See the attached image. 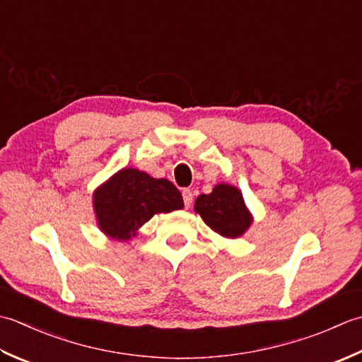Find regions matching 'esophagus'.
Instances as JSON below:
<instances>
[{"label": "esophagus", "instance_id": "obj_1", "mask_svg": "<svg viewBox=\"0 0 362 362\" xmlns=\"http://www.w3.org/2000/svg\"><path fill=\"white\" fill-rule=\"evenodd\" d=\"M182 200H184V206H186V208H190V203H192V200H194L192 190H189V189L182 190Z\"/></svg>", "mask_w": 362, "mask_h": 362}]
</instances>
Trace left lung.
Listing matches in <instances>:
<instances>
[{"label":"left lung","mask_w":362,"mask_h":362,"mask_svg":"<svg viewBox=\"0 0 362 362\" xmlns=\"http://www.w3.org/2000/svg\"><path fill=\"white\" fill-rule=\"evenodd\" d=\"M194 209L214 233L226 239L240 238L253 223L242 192L226 182L216 184L211 194L198 197Z\"/></svg>","instance_id":"left-lung-1"}]
</instances>
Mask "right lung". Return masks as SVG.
<instances>
[{"label": "right lung", "mask_w": 362, "mask_h": 362, "mask_svg": "<svg viewBox=\"0 0 362 362\" xmlns=\"http://www.w3.org/2000/svg\"><path fill=\"white\" fill-rule=\"evenodd\" d=\"M92 203L100 231L120 242L136 238L140 226L156 214L184 208L180 190L170 181L132 167L122 168L95 189Z\"/></svg>", "instance_id": "right-lung-1"}]
</instances>
